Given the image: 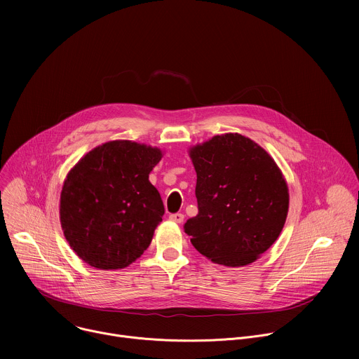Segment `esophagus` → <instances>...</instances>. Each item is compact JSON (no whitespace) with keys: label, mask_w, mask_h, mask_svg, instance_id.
Masks as SVG:
<instances>
[{"label":"esophagus","mask_w":359,"mask_h":359,"mask_svg":"<svg viewBox=\"0 0 359 359\" xmlns=\"http://www.w3.org/2000/svg\"><path fill=\"white\" fill-rule=\"evenodd\" d=\"M169 219H170L172 222H175V223H182L183 219H184V216H183L182 213H175V215H170Z\"/></svg>","instance_id":"34e87169"}]
</instances>
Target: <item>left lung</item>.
I'll return each mask as SVG.
<instances>
[{
  "instance_id": "1",
  "label": "left lung",
  "mask_w": 359,
  "mask_h": 359,
  "mask_svg": "<svg viewBox=\"0 0 359 359\" xmlns=\"http://www.w3.org/2000/svg\"><path fill=\"white\" fill-rule=\"evenodd\" d=\"M198 213L184 223L194 248L227 267L257 260L278 238L288 187L269 153L238 133L213 136L189 150Z\"/></svg>"
}]
</instances>
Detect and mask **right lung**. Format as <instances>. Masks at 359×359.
Listing matches in <instances>:
<instances>
[{
	"instance_id": "right-lung-1",
	"label": "right lung",
	"mask_w": 359,
	"mask_h": 359,
	"mask_svg": "<svg viewBox=\"0 0 359 359\" xmlns=\"http://www.w3.org/2000/svg\"><path fill=\"white\" fill-rule=\"evenodd\" d=\"M162 150L132 140L100 144L68 173L60 201L64 236L78 257L100 270L132 264L149 247L165 208L149 173Z\"/></svg>"
}]
</instances>
